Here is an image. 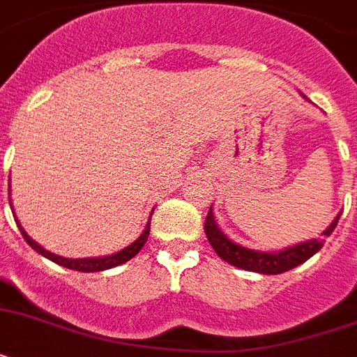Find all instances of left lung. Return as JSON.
<instances>
[{
	"instance_id": "obj_1",
	"label": "left lung",
	"mask_w": 357,
	"mask_h": 357,
	"mask_svg": "<svg viewBox=\"0 0 357 357\" xmlns=\"http://www.w3.org/2000/svg\"><path fill=\"white\" fill-rule=\"evenodd\" d=\"M340 215H342V212L337 213L334 217V221L325 228L321 238H309V241H303V243L294 244V246L284 248L280 252H260V250H252V248L234 243L217 226L212 206H210L206 221H204V234H206V238H208V243L212 244L217 255L221 257L222 260H226L228 264L246 269V271L262 273V275H280V273H286L289 269L296 268V266L303 264L314 253L320 252L325 243V237H328L334 231V228H336Z\"/></svg>"
}]
</instances>
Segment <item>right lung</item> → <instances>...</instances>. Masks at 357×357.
Listing matches in <instances>:
<instances>
[{"label":"right lung","mask_w":357,"mask_h":357,"mask_svg":"<svg viewBox=\"0 0 357 357\" xmlns=\"http://www.w3.org/2000/svg\"><path fill=\"white\" fill-rule=\"evenodd\" d=\"M8 203H10V208H12V199H8ZM154 212V210H153ZM153 212H151V215H153ZM14 213V219H15V225H17V228H20V231L23 234L24 241L32 246V250H36L39 255L46 257V259H50L52 262H55V264L59 266H64V268L68 269H75V271H84V273H95V271H104V269H111V268H116V266L123 264V262H127V260H131L132 257L136 255V253L140 252L142 248H144V244L147 243V237H149V231H151V219L147 221V225H145V230L142 231V235L138 238H136L135 243H131L127 248H123V250H120V252L113 253V255H105V257H88V259H66V257H61V255H55V253L48 252V250H45L43 246H39V244L33 241L32 237H30L26 231H24V228L21 226L20 219L15 217V212Z\"/></svg>","instance_id":"obj_1"}]
</instances>
